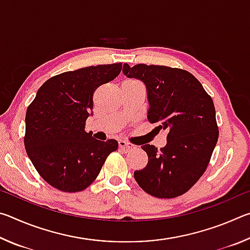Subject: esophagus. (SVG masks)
<instances>
[{"label": "esophagus", "instance_id": "obj_1", "mask_svg": "<svg viewBox=\"0 0 250 250\" xmlns=\"http://www.w3.org/2000/svg\"><path fill=\"white\" fill-rule=\"evenodd\" d=\"M119 147L121 150L124 151H129L132 149V147H134V146L132 145V143H129V142H125V141H119Z\"/></svg>", "mask_w": 250, "mask_h": 250}]
</instances>
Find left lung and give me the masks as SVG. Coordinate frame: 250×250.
<instances>
[{
	"label": "left lung",
	"mask_w": 250,
	"mask_h": 250,
	"mask_svg": "<svg viewBox=\"0 0 250 250\" xmlns=\"http://www.w3.org/2000/svg\"><path fill=\"white\" fill-rule=\"evenodd\" d=\"M124 74L146 83L150 109L147 120L167 130V143L158 150L141 146L146 167L134 171L139 186L158 198H173L188 191L204 174L218 140L211 97L194 76L161 65H124Z\"/></svg>",
	"instance_id": "8db88e82"
}]
</instances>
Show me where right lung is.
I'll return each mask as SVG.
<instances>
[{"label": "right lung", "mask_w": 250, "mask_h": 250, "mask_svg": "<svg viewBox=\"0 0 250 250\" xmlns=\"http://www.w3.org/2000/svg\"><path fill=\"white\" fill-rule=\"evenodd\" d=\"M122 64L84 67L54 76L27 107L24 146L33 166L53 188L82 192L91 185L118 142L96 140L84 131L94 94L115 79Z\"/></svg>", "instance_id": "1"}]
</instances>
